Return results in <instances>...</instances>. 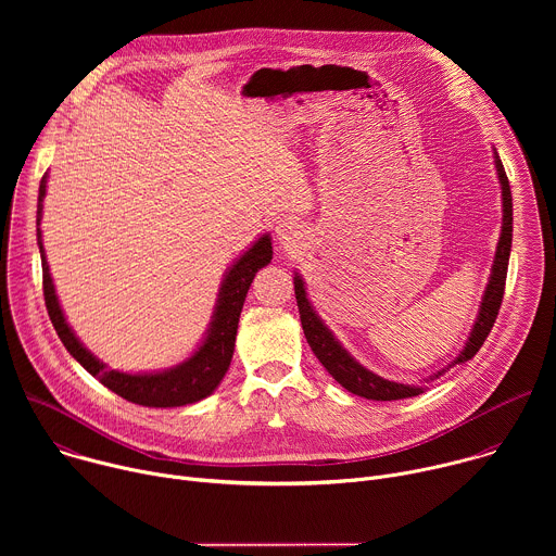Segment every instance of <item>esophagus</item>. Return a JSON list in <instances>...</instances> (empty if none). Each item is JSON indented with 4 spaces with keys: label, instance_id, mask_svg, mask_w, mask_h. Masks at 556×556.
<instances>
[{
    "label": "esophagus",
    "instance_id": "esophagus-1",
    "mask_svg": "<svg viewBox=\"0 0 556 556\" xmlns=\"http://www.w3.org/2000/svg\"><path fill=\"white\" fill-rule=\"evenodd\" d=\"M275 232H277L279 242H281L283 247H290V244H294V237H296V224H294V222H290V219H281V222L277 224Z\"/></svg>",
    "mask_w": 556,
    "mask_h": 556
}]
</instances>
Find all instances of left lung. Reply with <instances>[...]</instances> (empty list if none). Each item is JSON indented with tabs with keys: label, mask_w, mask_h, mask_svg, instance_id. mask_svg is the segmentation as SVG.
<instances>
[{
	"label": "left lung",
	"mask_w": 556,
	"mask_h": 556,
	"mask_svg": "<svg viewBox=\"0 0 556 556\" xmlns=\"http://www.w3.org/2000/svg\"><path fill=\"white\" fill-rule=\"evenodd\" d=\"M493 157H495L497 178L502 185L504 217H502V235H500L497 251H495V262L491 268V279H489V286L482 296L478 319H475V326L470 330V337H468L464 350L457 354V358L451 365H446L444 369H440L438 374L427 378V382L440 378L448 367L466 363L480 352V348L484 345L486 337L493 330V324L497 319V312H500V305L504 299L510 244H513V195H510V185H508V178H506V172H504V165L500 161L497 151H493ZM294 294H296V305H299V314H301L303 334H305L314 356L321 361V365L332 374V378L341 387H345L350 393H356V395H361V399H367V401H403V399H412V395H418L425 391V384H405V382L387 380V378L369 371L367 367H363L356 358H352L350 352L334 339V334L321 321V316L314 312L312 303L307 301L303 279L299 275H294Z\"/></svg>",
	"instance_id": "obj_1"
}]
</instances>
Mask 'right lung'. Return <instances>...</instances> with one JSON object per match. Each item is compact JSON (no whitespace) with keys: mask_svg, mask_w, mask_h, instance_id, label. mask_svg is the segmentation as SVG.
<instances>
[{"mask_svg":"<svg viewBox=\"0 0 556 556\" xmlns=\"http://www.w3.org/2000/svg\"><path fill=\"white\" fill-rule=\"evenodd\" d=\"M46 185H48V174H43L41 185H39L37 226L41 224ZM37 244H39V253H41L46 307H48L50 321H52L61 343L108 389L118 393L121 399L142 405V407H182V405H191V403L206 399V395H211L217 389V384L222 382L224 374L228 371V365L232 358L237 324H240V312H242L244 299L249 294V288L255 279V273L260 268H264L266 264H270V260H273V242H270V235L266 232L224 275V281H222V288L217 294V303H215V309L211 316V326L206 330L202 345L193 352V356H189L180 365L163 369V371L127 374V371L110 369L74 337L72 328L65 321L63 309L59 305L56 292H54V283L50 277V268H48L46 251H43V242H41V228H37Z\"/></svg>","mask_w":556,"mask_h":556,"instance_id":"obj_1","label":"right lung"}]
</instances>
